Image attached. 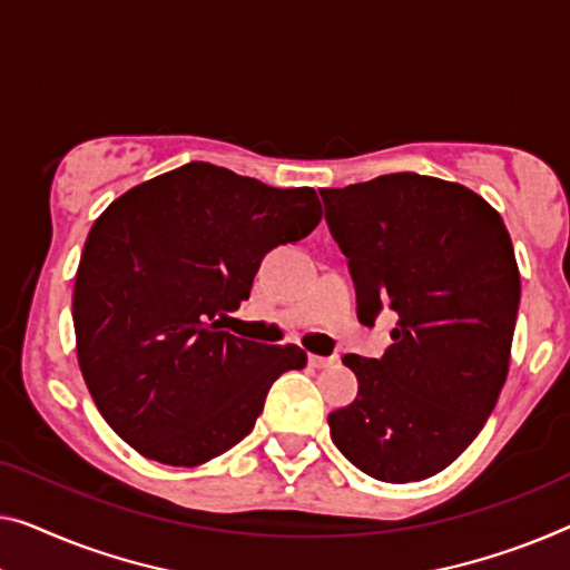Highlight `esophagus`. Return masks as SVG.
I'll return each instance as SVG.
<instances>
[{
  "mask_svg": "<svg viewBox=\"0 0 570 570\" xmlns=\"http://www.w3.org/2000/svg\"><path fill=\"white\" fill-rule=\"evenodd\" d=\"M335 363V358H327V355H309V366L312 368H330Z\"/></svg>",
  "mask_w": 570,
  "mask_h": 570,
  "instance_id": "esophagus-1",
  "label": "esophagus"
}]
</instances>
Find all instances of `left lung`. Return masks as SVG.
Returning <instances> with one entry per match:
<instances>
[{
	"label": "left lung",
	"instance_id": "1",
	"mask_svg": "<svg viewBox=\"0 0 570 570\" xmlns=\"http://www.w3.org/2000/svg\"><path fill=\"white\" fill-rule=\"evenodd\" d=\"M320 194L358 320H396L381 358H343L358 396L330 414V435L371 479H430L473 443L502 394L520 309L512 237L487 199L443 178L386 174Z\"/></svg>",
	"mask_w": 570,
	"mask_h": 570
}]
</instances>
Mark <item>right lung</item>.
I'll list each match as a JSON object with an SVG mask.
<instances>
[{
    "mask_svg": "<svg viewBox=\"0 0 570 570\" xmlns=\"http://www.w3.org/2000/svg\"><path fill=\"white\" fill-rule=\"evenodd\" d=\"M322 219L314 189H274L186 164L101 212L73 286L76 353L91 399L127 445L199 465L240 443L296 345L235 337L218 317L250 296L261 261Z\"/></svg>",
    "mask_w": 570,
    "mask_h": 570,
    "instance_id": "obj_1",
    "label": "right lung"
}]
</instances>
